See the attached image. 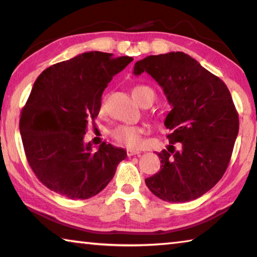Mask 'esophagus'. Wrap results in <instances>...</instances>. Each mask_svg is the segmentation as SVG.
<instances>
[{
  "label": "esophagus",
  "mask_w": 257,
  "mask_h": 257,
  "mask_svg": "<svg viewBox=\"0 0 257 257\" xmlns=\"http://www.w3.org/2000/svg\"><path fill=\"white\" fill-rule=\"evenodd\" d=\"M141 152L138 151H133V150H127V155L128 156H134V155H138Z\"/></svg>",
  "instance_id": "34e87169"
}]
</instances>
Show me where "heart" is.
Segmentation results:
<instances>
[{
  "label": "heart",
  "instance_id": "1",
  "mask_svg": "<svg viewBox=\"0 0 257 257\" xmlns=\"http://www.w3.org/2000/svg\"><path fill=\"white\" fill-rule=\"evenodd\" d=\"M144 89H150L146 86H136L133 88V96L138 102L139 101V95L141 92ZM101 108H103V104L101 105ZM145 133V130L138 125H129V124H122L119 127L114 128L111 132V136L115 139L116 142L120 144H123L128 147H138L142 143V136Z\"/></svg>",
  "mask_w": 257,
  "mask_h": 257
}]
</instances>
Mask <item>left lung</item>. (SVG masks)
<instances>
[{
    "instance_id": "obj_1",
    "label": "left lung",
    "mask_w": 257,
    "mask_h": 257,
    "mask_svg": "<svg viewBox=\"0 0 257 257\" xmlns=\"http://www.w3.org/2000/svg\"><path fill=\"white\" fill-rule=\"evenodd\" d=\"M143 72L158 81L172 106L164 121L171 145L158 153L161 170L146 178V186L165 202L193 201L216 185L231 159L239 130L232 97L219 77L184 52L146 56L134 67L136 76Z\"/></svg>"
}]
</instances>
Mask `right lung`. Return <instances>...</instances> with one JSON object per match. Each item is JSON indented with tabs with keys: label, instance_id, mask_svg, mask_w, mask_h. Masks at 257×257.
<instances>
[{
	"label": "right lung",
	"instance_id": "1",
	"mask_svg": "<svg viewBox=\"0 0 257 257\" xmlns=\"http://www.w3.org/2000/svg\"><path fill=\"white\" fill-rule=\"evenodd\" d=\"M134 59L86 52L45 69L21 111L20 134L30 168L47 188L87 199L105 188L127 152L85 144L87 124L98 115L104 89Z\"/></svg>",
	"mask_w": 257,
	"mask_h": 257
}]
</instances>
